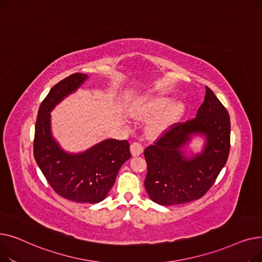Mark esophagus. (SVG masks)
Returning a JSON list of instances; mask_svg holds the SVG:
<instances>
[{
	"mask_svg": "<svg viewBox=\"0 0 262 262\" xmlns=\"http://www.w3.org/2000/svg\"><path fill=\"white\" fill-rule=\"evenodd\" d=\"M130 152L133 156H139L143 152V146L139 142H133L130 144Z\"/></svg>",
	"mask_w": 262,
	"mask_h": 262,
	"instance_id": "obj_1",
	"label": "esophagus"
}]
</instances>
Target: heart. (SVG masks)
<instances>
[{
  "instance_id": "heart-1",
  "label": "heart",
  "mask_w": 262,
  "mask_h": 262,
  "mask_svg": "<svg viewBox=\"0 0 262 262\" xmlns=\"http://www.w3.org/2000/svg\"><path fill=\"white\" fill-rule=\"evenodd\" d=\"M171 99L166 95H155L142 98L137 101L132 107V115L137 119H149L159 116L152 122L148 132L152 135H158L168 129L176 123L185 113V105L182 102H175L168 105Z\"/></svg>"
}]
</instances>
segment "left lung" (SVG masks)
<instances>
[{"label":"left lung","mask_w":262,"mask_h":262,"mask_svg":"<svg viewBox=\"0 0 262 262\" xmlns=\"http://www.w3.org/2000/svg\"><path fill=\"white\" fill-rule=\"evenodd\" d=\"M192 134L206 138L203 152L187 159L181 148ZM230 119L213 91L206 87L205 101L196 117L175 123L144 149L147 173L144 187L153 202L180 205L201 199L214 184L227 161Z\"/></svg>","instance_id":"8db88e82"}]
</instances>
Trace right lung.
Masks as SVG:
<instances>
[{"instance_id": "right-lung-1", "label": "right lung", "mask_w": 262, "mask_h": 262, "mask_svg": "<svg viewBox=\"0 0 262 262\" xmlns=\"http://www.w3.org/2000/svg\"><path fill=\"white\" fill-rule=\"evenodd\" d=\"M74 73L57 82L41 103L35 125L34 157L56 193L77 203L103 201L113 188L122 164L132 157L126 140L107 139L86 152L69 154L51 134L50 112L87 79Z\"/></svg>"}]
</instances>
